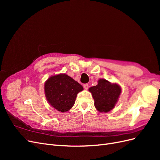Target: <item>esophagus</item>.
Segmentation results:
<instances>
[{"instance_id":"1","label":"esophagus","mask_w":160,"mask_h":160,"mask_svg":"<svg viewBox=\"0 0 160 160\" xmlns=\"http://www.w3.org/2000/svg\"><path fill=\"white\" fill-rule=\"evenodd\" d=\"M83 88H84L85 89H88V88H89V85H88V83L84 84V85H83Z\"/></svg>"}]
</instances>
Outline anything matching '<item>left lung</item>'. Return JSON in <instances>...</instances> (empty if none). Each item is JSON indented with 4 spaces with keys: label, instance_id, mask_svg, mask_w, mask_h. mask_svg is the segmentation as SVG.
<instances>
[{
    "label": "left lung",
    "instance_id": "8db88e82",
    "mask_svg": "<svg viewBox=\"0 0 160 160\" xmlns=\"http://www.w3.org/2000/svg\"><path fill=\"white\" fill-rule=\"evenodd\" d=\"M93 98L94 105L99 112H108L112 109L118 101L122 89L116 83H111L104 79L98 81V84L89 89Z\"/></svg>",
    "mask_w": 160,
    "mask_h": 160
}]
</instances>
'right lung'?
<instances>
[{
    "mask_svg": "<svg viewBox=\"0 0 160 160\" xmlns=\"http://www.w3.org/2000/svg\"><path fill=\"white\" fill-rule=\"evenodd\" d=\"M83 90L78 82L66 74L51 76L45 83L48 102L61 112H66L74 105L77 95Z\"/></svg>",
    "mask_w": 160,
    "mask_h": 160,
    "instance_id": "1",
    "label": "right lung"
}]
</instances>
